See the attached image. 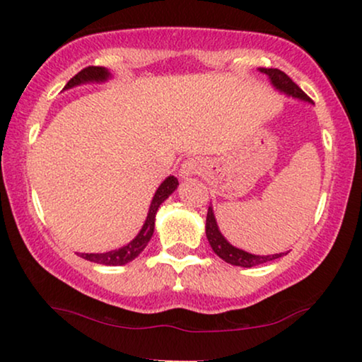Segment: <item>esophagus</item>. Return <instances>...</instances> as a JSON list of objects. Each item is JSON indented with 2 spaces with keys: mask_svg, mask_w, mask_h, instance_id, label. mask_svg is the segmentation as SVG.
<instances>
[{
  "mask_svg": "<svg viewBox=\"0 0 362 362\" xmlns=\"http://www.w3.org/2000/svg\"><path fill=\"white\" fill-rule=\"evenodd\" d=\"M202 171V161L199 158H189L181 165L180 170V176L181 177H189L192 175H199Z\"/></svg>",
  "mask_w": 362,
  "mask_h": 362,
  "instance_id": "34e87169",
  "label": "esophagus"
}]
</instances>
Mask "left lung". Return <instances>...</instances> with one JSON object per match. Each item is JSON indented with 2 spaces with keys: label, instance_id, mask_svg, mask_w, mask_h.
<instances>
[{
  "label": "left lung",
  "instance_id": "left-lung-1",
  "mask_svg": "<svg viewBox=\"0 0 362 362\" xmlns=\"http://www.w3.org/2000/svg\"><path fill=\"white\" fill-rule=\"evenodd\" d=\"M260 72H264L269 76L272 86H274L276 90L286 93L288 97H295V98H300V100L311 102V98L306 95V93L301 90V88L296 86V83L291 81V78L286 76L285 72H281L280 69H260ZM206 235L212 247V250H214L222 260L227 262V264H230V265L247 267V269H250V267H255V265L265 264V262L280 259V257L284 255V254L254 255V254H249V252H245V250L237 249V247H234V245H230L229 242L226 240V237L221 234L219 227H217L216 217H214V211H212L211 206H209V209H207V217H206Z\"/></svg>",
  "mask_w": 362,
  "mask_h": 362
}]
</instances>
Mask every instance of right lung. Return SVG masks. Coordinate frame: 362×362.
I'll return each mask as SVG.
<instances>
[{"label":"right lung","mask_w":362,"mask_h":362,"mask_svg":"<svg viewBox=\"0 0 362 362\" xmlns=\"http://www.w3.org/2000/svg\"><path fill=\"white\" fill-rule=\"evenodd\" d=\"M108 77H110V72H108L105 67L88 66L86 69H82L78 74H76V76L66 83L64 90H67V88H72L76 86H81V83H87V82H105ZM177 185H180V182H177L175 176H168L166 180L161 182V186L158 187L155 196H153L145 224H143L141 230L138 232V235L130 242V244L123 245L122 249L118 250L105 252V254H77V255H81L82 259L86 260L93 262V264H102V265H125L133 259H136V257L143 252V249L148 245V242H150L153 235V230H155V217H156L158 207L161 206V202H165L168 197H170V194L176 189Z\"/></svg>","instance_id":"obj_1"}]
</instances>
